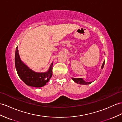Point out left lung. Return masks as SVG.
I'll list each match as a JSON object with an SVG mask.
<instances>
[{"label": "left lung", "mask_w": 122, "mask_h": 122, "mask_svg": "<svg viewBox=\"0 0 122 122\" xmlns=\"http://www.w3.org/2000/svg\"><path fill=\"white\" fill-rule=\"evenodd\" d=\"M104 65H105V61L103 63V64L102 65V69H103V66H104ZM72 79L75 82L77 83H79L80 84H84V85H87V84H89L91 83L92 82H85L83 79L82 78H72Z\"/></svg>", "instance_id": "8db88e82"}]
</instances>
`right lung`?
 Returning <instances> with one entry per match:
<instances>
[{"mask_svg":"<svg viewBox=\"0 0 122 122\" xmlns=\"http://www.w3.org/2000/svg\"><path fill=\"white\" fill-rule=\"evenodd\" d=\"M15 65L17 74L25 83L31 86L40 87L45 85L52 76L53 63L46 72L37 73L30 69L24 64L20 58L18 47L16 48L15 54Z\"/></svg>","mask_w":122,"mask_h":122,"instance_id":"1","label":"right lung"}]
</instances>
